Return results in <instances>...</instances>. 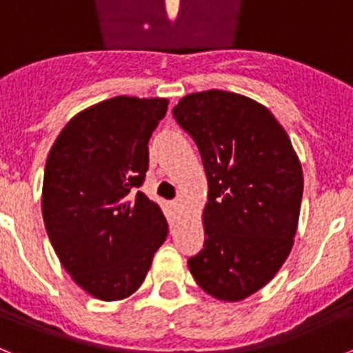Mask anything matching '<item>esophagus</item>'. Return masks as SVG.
<instances>
[{"instance_id": "1", "label": "esophagus", "mask_w": 353, "mask_h": 353, "mask_svg": "<svg viewBox=\"0 0 353 353\" xmlns=\"http://www.w3.org/2000/svg\"><path fill=\"white\" fill-rule=\"evenodd\" d=\"M168 208H170L174 213H179V212H181V204L176 201V203H170V206H168Z\"/></svg>"}]
</instances>
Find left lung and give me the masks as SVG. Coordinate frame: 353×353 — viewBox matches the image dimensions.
Listing matches in <instances>:
<instances>
[{
    "instance_id": "left-lung-1",
    "label": "left lung",
    "mask_w": 353,
    "mask_h": 353,
    "mask_svg": "<svg viewBox=\"0 0 353 353\" xmlns=\"http://www.w3.org/2000/svg\"><path fill=\"white\" fill-rule=\"evenodd\" d=\"M174 117L194 138L208 179L204 250L188 269L210 296L242 301L291 253L303 195L300 158L274 114L244 94H186Z\"/></svg>"
}]
</instances>
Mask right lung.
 Returning a JSON list of instances; mask_svg holds the SVG:
<instances>
[{"instance_id":"1","label":"right lung","mask_w":353,"mask_h":353,"mask_svg":"<svg viewBox=\"0 0 353 353\" xmlns=\"http://www.w3.org/2000/svg\"><path fill=\"white\" fill-rule=\"evenodd\" d=\"M167 99L114 97L77 112L50 149L44 226L71 280L93 298L118 301L140 289L168 235L158 204L136 188Z\"/></svg>"}]
</instances>
